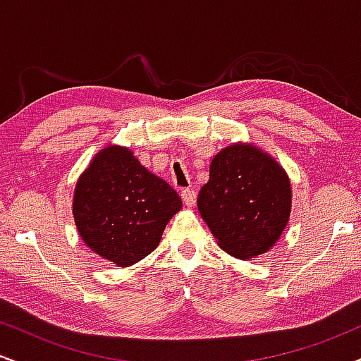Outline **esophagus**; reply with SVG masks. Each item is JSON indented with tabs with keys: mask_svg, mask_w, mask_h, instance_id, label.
<instances>
[{
	"mask_svg": "<svg viewBox=\"0 0 361 361\" xmlns=\"http://www.w3.org/2000/svg\"><path fill=\"white\" fill-rule=\"evenodd\" d=\"M181 198H183V204L186 207H193L197 195H195V192H193L192 188H185L183 192H181Z\"/></svg>",
	"mask_w": 361,
	"mask_h": 361,
	"instance_id": "esophagus-1",
	"label": "esophagus"
}]
</instances>
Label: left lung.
Returning a JSON list of instances; mask_svg holds the SVG:
<instances>
[{
	"instance_id": "8db88e82",
	"label": "left lung",
	"mask_w": 361,
	"mask_h": 361,
	"mask_svg": "<svg viewBox=\"0 0 361 361\" xmlns=\"http://www.w3.org/2000/svg\"><path fill=\"white\" fill-rule=\"evenodd\" d=\"M197 207L219 246L250 259L279 241L288 222L292 188L270 154L238 142L214 156Z\"/></svg>"
}]
</instances>
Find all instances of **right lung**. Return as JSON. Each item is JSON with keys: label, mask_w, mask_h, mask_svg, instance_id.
Wrapping results in <instances>:
<instances>
[{"label": "right lung", "mask_w": 361, "mask_h": 361, "mask_svg": "<svg viewBox=\"0 0 361 361\" xmlns=\"http://www.w3.org/2000/svg\"><path fill=\"white\" fill-rule=\"evenodd\" d=\"M180 209V195L120 146L102 149L93 157L73 200L82 241L118 267H130L154 251Z\"/></svg>", "instance_id": "obj_1"}]
</instances>
